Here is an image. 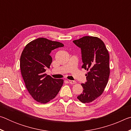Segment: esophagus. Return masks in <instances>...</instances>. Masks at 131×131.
<instances>
[{"mask_svg":"<svg viewBox=\"0 0 131 131\" xmlns=\"http://www.w3.org/2000/svg\"><path fill=\"white\" fill-rule=\"evenodd\" d=\"M69 83L72 84H74L76 83V81H73V80H68Z\"/></svg>","mask_w":131,"mask_h":131,"instance_id":"34e87169","label":"esophagus"}]
</instances>
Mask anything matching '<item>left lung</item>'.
Wrapping results in <instances>:
<instances>
[{
    "label": "left lung",
    "mask_w": 131,
    "mask_h": 131,
    "mask_svg": "<svg viewBox=\"0 0 131 131\" xmlns=\"http://www.w3.org/2000/svg\"><path fill=\"white\" fill-rule=\"evenodd\" d=\"M73 42L81 48L82 68L87 70V82L81 85L82 94L77 99L82 103H90L103 92L110 75L109 54L105 43L98 37L84 36Z\"/></svg>",
    "instance_id": "obj_1"
}]
</instances>
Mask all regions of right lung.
Segmentation results:
<instances>
[{
  "instance_id": "1",
  "label": "right lung",
  "mask_w": 131,
  "mask_h": 131,
  "mask_svg": "<svg viewBox=\"0 0 131 131\" xmlns=\"http://www.w3.org/2000/svg\"><path fill=\"white\" fill-rule=\"evenodd\" d=\"M64 45L58 41L40 37L26 45L20 58V69L25 87L37 102L45 104L55 98L63 80L53 79L45 72L52 59L51 51Z\"/></svg>"
}]
</instances>
